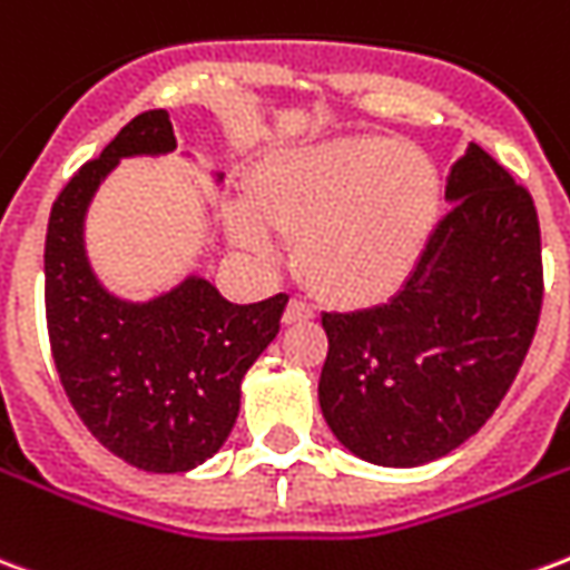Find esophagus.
<instances>
[{
	"label": "esophagus",
	"mask_w": 570,
	"mask_h": 570,
	"mask_svg": "<svg viewBox=\"0 0 570 570\" xmlns=\"http://www.w3.org/2000/svg\"><path fill=\"white\" fill-rule=\"evenodd\" d=\"M314 317V308H311L308 302H302V298H289V305L284 311V323H302L311 321Z\"/></svg>",
	"instance_id": "esophagus-1"
}]
</instances>
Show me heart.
<instances>
[{"instance_id":"b5f03b06","label":"heart","mask_w":570,"mask_h":570,"mask_svg":"<svg viewBox=\"0 0 570 570\" xmlns=\"http://www.w3.org/2000/svg\"><path fill=\"white\" fill-rule=\"evenodd\" d=\"M249 206L228 228L256 259L265 225L293 237V268L323 302L360 308L394 296L415 272L440 207V176L403 140L345 137L274 155L249 176Z\"/></svg>"}]
</instances>
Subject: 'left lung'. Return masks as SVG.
I'll return each mask as SVG.
<instances>
[{"label": "left lung", "instance_id": "8db88e82", "mask_svg": "<svg viewBox=\"0 0 570 570\" xmlns=\"http://www.w3.org/2000/svg\"><path fill=\"white\" fill-rule=\"evenodd\" d=\"M445 200L452 207L387 305L323 314V419L370 464H430L470 440L538 330L543 262L528 188L470 142Z\"/></svg>", "mask_w": 570, "mask_h": 570}]
</instances>
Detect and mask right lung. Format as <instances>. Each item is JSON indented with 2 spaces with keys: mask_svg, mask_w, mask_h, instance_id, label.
<instances>
[{
  "mask_svg": "<svg viewBox=\"0 0 570 570\" xmlns=\"http://www.w3.org/2000/svg\"><path fill=\"white\" fill-rule=\"evenodd\" d=\"M174 149L164 109L128 121L57 195L45 235V317L60 384L100 445L149 473H186L223 449L240 379L289 302L277 293L232 305L198 274L151 302H125L94 277L85 253L94 191L121 158Z\"/></svg>",
  "mask_w": 570,
  "mask_h": 570,
  "instance_id": "right-lung-1",
  "label": "right lung"
}]
</instances>
